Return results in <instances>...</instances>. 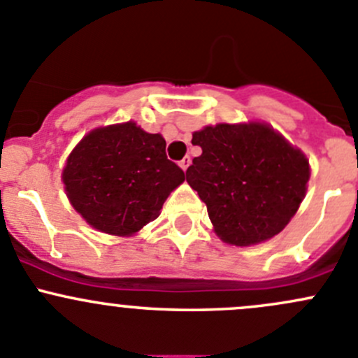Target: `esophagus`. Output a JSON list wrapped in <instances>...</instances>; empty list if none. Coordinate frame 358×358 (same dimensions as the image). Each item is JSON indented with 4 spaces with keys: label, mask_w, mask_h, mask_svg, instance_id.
Segmentation results:
<instances>
[{
    "label": "esophagus",
    "mask_w": 358,
    "mask_h": 358,
    "mask_svg": "<svg viewBox=\"0 0 358 358\" xmlns=\"http://www.w3.org/2000/svg\"><path fill=\"white\" fill-rule=\"evenodd\" d=\"M190 162H192V159H190L189 156H185L182 159V161H180V168H182L183 171H187V168L190 166Z\"/></svg>",
    "instance_id": "34e87169"
}]
</instances>
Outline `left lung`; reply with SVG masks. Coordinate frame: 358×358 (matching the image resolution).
Masks as SVG:
<instances>
[{
	"label": "left lung",
	"instance_id": "8db88e82",
	"mask_svg": "<svg viewBox=\"0 0 358 358\" xmlns=\"http://www.w3.org/2000/svg\"><path fill=\"white\" fill-rule=\"evenodd\" d=\"M192 143L202 154L187 169V182L223 243L251 246L284 230L310 178L301 150L265 122L206 126Z\"/></svg>",
	"mask_w": 358,
	"mask_h": 358
}]
</instances>
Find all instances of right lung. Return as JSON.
Instances as JSON below:
<instances>
[{"mask_svg": "<svg viewBox=\"0 0 358 358\" xmlns=\"http://www.w3.org/2000/svg\"><path fill=\"white\" fill-rule=\"evenodd\" d=\"M185 173L166 157V140L136 122L90 131L69 154L62 182L93 229L128 237L156 220Z\"/></svg>", "mask_w": 358, "mask_h": 358, "instance_id": "add662e5", "label": "right lung"}]
</instances>
